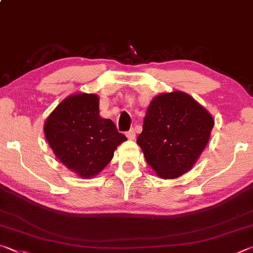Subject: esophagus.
Wrapping results in <instances>:
<instances>
[{
    "label": "esophagus",
    "mask_w": 253,
    "mask_h": 253,
    "mask_svg": "<svg viewBox=\"0 0 253 253\" xmlns=\"http://www.w3.org/2000/svg\"><path fill=\"white\" fill-rule=\"evenodd\" d=\"M126 136H127V138H128V139L132 140V139H135V137H136V132H135V130H134V129H130L129 131H127V132H126Z\"/></svg>",
    "instance_id": "34e87169"
}]
</instances>
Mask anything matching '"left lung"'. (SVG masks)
Returning a JSON list of instances; mask_svg holds the SVG:
<instances>
[{"label": "left lung", "mask_w": 253, "mask_h": 253, "mask_svg": "<svg viewBox=\"0 0 253 253\" xmlns=\"http://www.w3.org/2000/svg\"><path fill=\"white\" fill-rule=\"evenodd\" d=\"M212 115L183 91L153 98L137 144L161 178H177L191 170L209 143Z\"/></svg>", "instance_id": "obj_1"}]
</instances>
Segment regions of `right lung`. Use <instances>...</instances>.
<instances>
[{
  "label": "right lung",
  "instance_id": "obj_1",
  "mask_svg": "<svg viewBox=\"0 0 253 253\" xmlns=\"http://www.w3.org/2000/svg\"><path fill=\"white\" fill-rule=\"evenodd\" d=\"M44 136L55 157L81 178H92L104 169L115 149L127 140L111 119L99 115L96 93L68 96L49 115Z\"/></svg>",
  "mask_w": 253,
  "mask_h": 253
}]
</instances>
